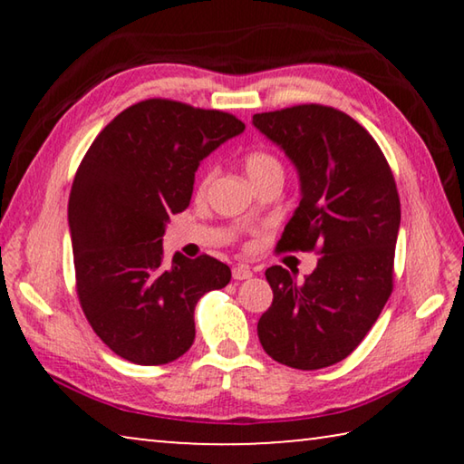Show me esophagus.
Listing matches in <instances>:
<instances>
[{"label":"esophagus","instance_id":"1","mask_svg":"<svg viewBox=\"0 0 464 464\" xmlns=\"http://www.w3.org/2000/svg\"><path fill=\"white\" fill-rule=\"evenodd\" d=\"M251 268L249 266H246V264H239V266H235L233 268V278L235 280H247V278H251Z\"/></svg>","mask_w":464,"mask_h":464}]
</instances>
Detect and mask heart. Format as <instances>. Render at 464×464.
<instances>
[{"label": "heart", "mask_w": 464, "mask_h": 464, "mask_svg": "<svg viewBox=\"0 0 464 464\" xmlns=\"http://www.w3.org/2000/svg\"><path fill=\"white\" fill-rule=\"evenodd\" d=\"M243 163H246L247 176L251 178V182H254L256 186L268 178H285V166H282V161L278 160V157L270 151H251L246 155ZM213 178H215L213 168L204 171L198 179V188H196L198 194H204L208 190V186L213 184Z\"/></svg>", "instance_id": "1"}]
</instances>
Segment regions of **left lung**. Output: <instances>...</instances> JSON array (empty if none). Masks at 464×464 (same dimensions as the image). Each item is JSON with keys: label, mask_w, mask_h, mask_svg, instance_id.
Masks as SVG:
<instances>
[{"label": "left lung", "mask_w": 464, "mask_h": 464, "mask_svg": "<svg viewBox=\"0 0 464 464\" xmlns=\"http://www.w3.org/2000/svg\"><path fill=\"white\" fill-rule=\"evenodd\" d=\"M256 129L285 149L301 194L278 251H315L303 282L272 266V304L257 321L266 354L298 371L348 358L392 293L401 202L387 157L342 110L298 104L254 116Z\"/></svg>", "instance_id": "1"}]
</instances>
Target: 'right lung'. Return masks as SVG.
Listing matches in <instances>:
<instances>
[{
	"label": "right lung",
	"instance_id": "right-lung-1",
	"mask_svg": "<svg viewBox=\"0 0 464 464\" xmlns=\"http://www.w3.org/2000/svg\"><path fill=\"white\" fill-rule=\"evenodd\" d=\"M246 129L237 116L149 98L110 121L69 194L75 288L93 332L132 364L174 362L194 342V307L229 285V266L163 256L171 215L190 204L194 171Z\"/></svg>",
	"mask_w": 464,
	"mask_h": 464
}]
</instances>
